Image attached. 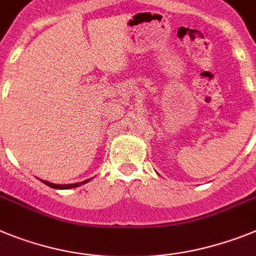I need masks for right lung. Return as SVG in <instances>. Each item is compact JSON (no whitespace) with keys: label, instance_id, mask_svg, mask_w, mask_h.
<instances>
[{"label":"right lung","instance_id":"add662e5","mask_svg":"<svg viewBox=\"0 0 256 256\" xmlns=\"http://www.w3.org/2000/svg\"><path fill=\"white\" fill-rule=\"evenodd\" d=\"M91 179H88V180H84L81 182V183H74V184H54L46 180H42V183H45L46 186H51V188H54V190H70V188H76V186H82V184H86Z\"/></svg>","mask_w":256,"mask_h":256}]
</instances>
